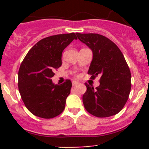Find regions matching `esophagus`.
Listing matches in <instances>:
<instances>
[{
	"instance_id": "obj_1",
	"label": "esophagus",
	"mask_w": 149,
	"mask_h": 149,
	"mask_svg": "<svg viewBox=\"0 0 149 149\" xmlns=\"http://www.w3.org/2000/svg\"><path fill=\"white\" fill-rule=\"evenodd\" d=\"M77 84H78V83H77V81H72V86H75Z\"/></svg>"
}]
</instances>
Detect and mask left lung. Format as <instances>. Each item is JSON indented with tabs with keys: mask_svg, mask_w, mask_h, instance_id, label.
I'll list each match as a JSON object with an SVG mask.
<instances>
[{
	"mask_svg": "<svg viewBox=\"0 0 149 149\" xmlns=\"http://www.w3.org/2000/svg\"><path fill=\"white\" fill-rule=\"evenodd\" d=\"M77 38L93 51L88 74L91 78L100 76V85L94 89L85 84L83 103L86 111L104 118L117 114L128 99L131 74L123 54L108 38L97 33H77Z\"/></svg>",
	"mask_w": 149,
	"mask_h": 149,
	"instance_id": "obj_1",
	"label": "left lung"
}]
</instances>
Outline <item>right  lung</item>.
Instances as JSON below:
<instances>
[{
    "label": "right lung",
    "instance_id": "obj_1",
    "mask_svg": "<svg viewBox=\"0 0 149 149\" xmlns=\"http://www.w3.org/2000/svg\"><path fill=\"white\" fill-rule=\"evenodd\" d=\"M77 39L75 33L51 36L39 41L22 61L18 71V90L27 110L43 119L60 115L65 109L72 82L54 84V70L62 65L63 50Z\"/></svg>",
    "mask_w": 149,
    "mask_h": 149
}]
</instances>
